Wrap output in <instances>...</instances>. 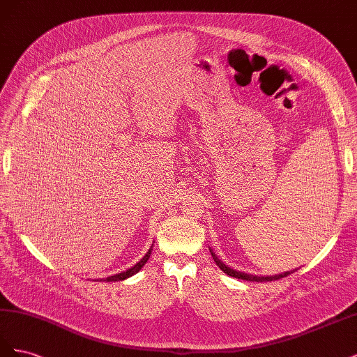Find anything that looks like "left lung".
I'll use <instances>...</instances> for the list:
<instances>
[{"label":"left lung","mask_w":357,"mask_h":357,"mask_svg":"<svg viewBox=\"0 0 357 357\" xmlns=\"http://www.w3.org/2000/svg\"><path fill=\"white\" fill-rule=\"evenodd\" d=\"M210 253H211V256H213V259H214L215 265H218L225 274H228L229 277L245 280V282H274V280H280V278H283V277H287L289 274L296 271V269H291V271H286V273L275 274V275H253V274H247V273H243V271H236V269H234V268H231V266H228V265H225V264L220 261V259L218 257V255H215V253L211 250V248H210Z\"/></svg>","instance_id":"1"}]
</instances>
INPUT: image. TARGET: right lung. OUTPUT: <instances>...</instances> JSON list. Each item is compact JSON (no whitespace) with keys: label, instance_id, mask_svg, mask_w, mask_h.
Masks as SVG:
<instances>
[{"label":"right lung","instance_id":"1","mask_svg":"<svg viewBox=\"0 0 357 357\" xmlns=\"http://www.w3.org/2000/svg\"><path fill=\"white\" fill-rule=\"evenodd\" d=\"M153 245V244H152ZM150 255H152V247L149 248V252L139 259V261L134 265V266H131L129 269H126V271H122V273H119V274H114V275H112V277H107V278H102V282H122V280H126V278H129V277H132L134 274H137L139 269H142L143 266H144V264L149 261V257H150ZM95 282H98V280H95Z\"/></svg>","mask_w":357,"mask_h":357}]
</instances>
